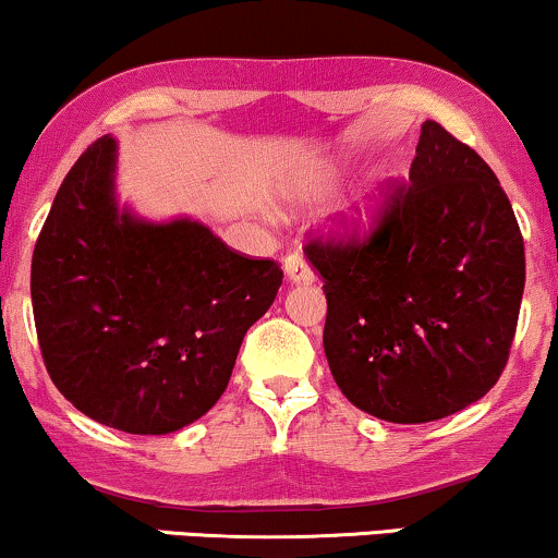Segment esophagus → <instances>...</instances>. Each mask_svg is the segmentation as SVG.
Masks as SVG:
<instances>
[{
    "instance_id": "obj_1",
    "label": "esophagus",
    "mask_w": 558,
    "mask_h": 558,
    "mask_svg": "<svg viewBox=\"0 0 558 558\" xmlns=\"http://www.w3.org/2000/svg\"><path fill=\"white\" fill-rule=\"evenodd\" d=\"M284 274H287V281H292V284H311V281L316 279L313 268L307 266V260L298 253L287 255L284 258Z\"/></svg>"
}]
</instances>
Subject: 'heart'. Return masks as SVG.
<instances>
[{"label":"heart","mask_w":558,"mask_h":558,"mask_svg":"<svg viewBox=\"0 0 558 558\" xmlns=\"http://www.w3.org/2000/svg\"><path fill=\"white\" fill-rule=\"evenodd\" d=\"M342 169L337 163H318V167L305 169V172L294 174L292 180L284 182L281 187V198L287 201H303L307 195H324L337 185ZM384 214V193L378 185H368L355 201L344 206V211L337 219V234L342 238H365L376 229Z\"/></svg>","instance_id":"b5f03b06"}]
</instances>
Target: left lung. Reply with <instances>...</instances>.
Listing matches in <instances>:
<instances>
[{"label": "left lung", "mask_w": 558, "mask_h": 558, "mask_svg": "<svg viewBox=\"0 0 558 558\" xmlns=\"http://www.w3.org/2000/svg\"><path fill=\"white\" fill-rule=\"evenodd\" d=\"M324 279V352L357 410L386 423L454 415L499 381L525 245L512 203L473 148L423 122L410 185L368 242H311Z\"/></svg>", "instance_id": "1"}]
</instances>
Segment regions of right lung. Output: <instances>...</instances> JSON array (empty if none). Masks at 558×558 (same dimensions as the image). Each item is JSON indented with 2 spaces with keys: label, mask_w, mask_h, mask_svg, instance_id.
<instances>
[{
  "label": "right lung",
  "mask_w": 558,
  "mask_h": 558,
  "mask_svg": "<svg viewBox=\"0 0 558 558\" xmlns=\"http://www.w3.org/2000/svg\"><path fill=\"white\" fill-rule=\"evenodd\" d=\"M279 287L274 260L229 251L203 221L120 206L109 135L64 177L31 264L51 381L90 421L141 436L185 428L219 402Z\"/></svg>",
  "instance_id": "add662e5"
}]
</instances>
